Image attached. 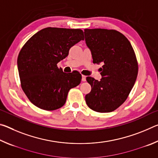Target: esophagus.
<instances>
[{
  "label": "esophagus",
  "mask_w": 158,
  "mask_h": 158,
  "mask_svg": "<svg viewBox=\"0 0 158 158\" xmlns=\"http://www.w3.org/2000/svg\"><path fill=\"white\" fill-rule=\"evenodd\" d=\"M81 80H82V81H86V77L84 76V75H82Z\"/></svg>",
  "instance_id": "34e87169"
}]
</instances>
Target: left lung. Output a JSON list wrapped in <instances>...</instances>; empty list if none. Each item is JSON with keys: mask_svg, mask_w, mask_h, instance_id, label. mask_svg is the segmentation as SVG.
<instances>
[{"mask_svg": "<svg viewBox=\"0 0 158 158\" xmlns=\"http://www.w3.org/2000/svg\"><path fill=\"white\" fill-rule=\"evenodd\" d=\"M84 35L93 63L103 65L100 81L86 77L91 91L85 95V102L95 111L111 112L126 100L137 79L135 52L126 37L117 31L85 29Z\"/></svg>", "mask_w": 158, "mask_h": 158, "instance_id": "1", "label": "left lung"}]
</instances>
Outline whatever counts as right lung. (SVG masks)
Segmentation results:
<instances>
[{
    "instance_id": "1",
    "label": "right lung",
    "mask_w": 158,
    "mask_h": 158,
    "mask_svg": "<svg viewBox=\"0 0 158 158\" xmlns=\"http://www.w3.org/2000/svg\"><path fill=\"white\" fill-rule=\"evenodd\" d=\"M81 29L45 28L28 40L19 54L21 88L35 106L56 110L65 105L69 90L81 83L79 72L63 73L57 63L74 44L84 40Z\"/></svg>"
}]
</instances>
